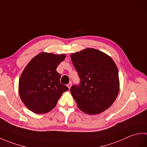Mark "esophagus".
I'll use <instances>...</instances> for the list:
<instances>
[{"mask_svg": "<svg viewBox=\"0 0 147 147\" xmlns=\"http://www.w3.org/2000/svg\"><path fill=\"white\" fill-rule=\"evenodd\" d=\"M67 87L69 88V89H70L71 86H72V83H71V82H69V83L67 84Z\"/></svg>", "mask_w": 147, "mask_h": 147, "instance_id": "obj_1", "label": "esophagus"}]
</instances>
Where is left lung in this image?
I'll use <instances>...</instances> for the list:
<instances>
[{
  "label": "left lung",
  "mask_w": 147,
  "mask_h": 147,
  "mask_svg": "<svg viewBox=\"0 0 147 147\" xmlns=\"http://www.w3.org/2000/svg\"><path fill=\"white\" fill-rule=\"evenodd\" d=\"M81 83L71 93L78 107L94 115L110 107L119 91L117 67L110 56L98 50L87 48L71 55Z\"/></svg>",
  "instance_id": "8db88e82"
}]
</instances>
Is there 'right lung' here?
Returning <instances> with one entry per match:
<instances>
[{"label": "right lung", "instance_id": "right-lung-1", "mask_svg": "<svg viewBox=\"0 0 147 147\" xmlns=\"http://www.w3.org/2000/svg\"><path fill=\"white\" fill-rule=\"evenodd\" d=\"M65 54L41 52L27 64L19 80V94L23 104L35 114H44L55 107L69 88L60 83L56 71Z\"/></svg>", "mask_w": 147, "mask_h": 147}]
</instances>
